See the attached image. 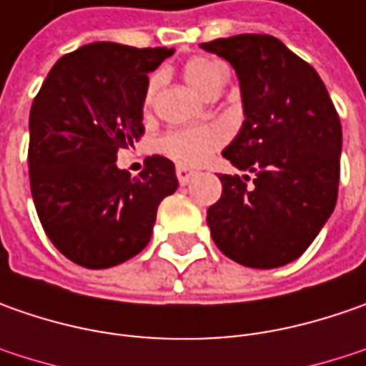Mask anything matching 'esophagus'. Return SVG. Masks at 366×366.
I'll return each mask as SVG.
<instances>
[{
    "mask_svg": "<svg viewBox=\"0 0 366 366\" xmlns=\"http://www.w3.org/2000/svg\"><path fill=\"white\" fill-rule=\"evenodd\" d=\"M195 175H197V171H195V169L183 167V164H179V167H177V179H179V183H181V185H187Z\"/></svg>",
    "mask_w": 366,
    "mask_h": 366,
    "instance_id": "esophagus-1",
    "label": "esophagus"
}]
</instances>
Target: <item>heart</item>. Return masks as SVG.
<instances>
[{
  "instance_id": "b5f03b06",
  "label": "heart",
  "mask_w": 366,
  "mask_h": 366,
  "mask_svg": "<svg viewBox=\"0 0 366 366\" xmlns=\"http://www.w3.org/2000/svg\"><path fill=\"white\" fill-rule=\"evenodd\" d=\"M183 75L195 92L207 95L214 85H218L219 79L226 75V71L222 64L209 59H191L183 66ZM154 92H157V81L152 79L148 85L147 104H150ZM224 140H226V130L219 124H207L197 128H181L167 132L161 138V150L177 162L202 164L212 157L216 148L222 147Z\"/></svg>"
}]
</instances>
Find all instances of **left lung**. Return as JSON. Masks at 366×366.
<instances>
[{
    "instance_id": "8db88e82",
    "label": "left lung",
    "mask_w": 366,
    "mask_h": 366,
    "mask_svg": "<svg viewBox=\"0 0 366 366\" xmlns=\"http://www.w3.org/2000/svg\"><path fill=\"white\" fill-rule=\"evenodd\" d=\"M202 49L232 64L244 112L222 152L244 175H218L222 197L207 209L212 238L244 267H283L302 257L334 212L340 118L316 69L279 38L238 34Z\"/></svg>"
}]
</instances>
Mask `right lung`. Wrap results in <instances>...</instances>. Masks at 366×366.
I'll return each instance as SVG.
<instances>
[{"instance_id":"1","label":"right lung","mask_w":366,"mask_h":366,"mask_svg":"<svg viewBox=\"0 0 366 366\" xmlns=\"http://www.w3.org/2000/svg\"><path fill=\"white\" fill-rule=\"evenodd\" d=\"M175 49L93 42L50 69L30 109V189L50 242L85 269H109L150 240L175 164L148 157L140 177L118 152L142 136L148 73Z\"/></svg>"}]
</instances>
